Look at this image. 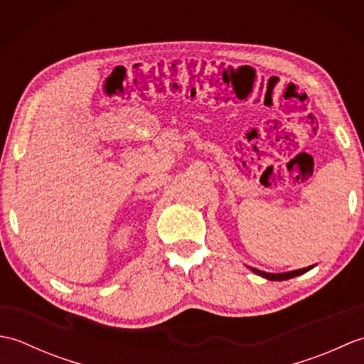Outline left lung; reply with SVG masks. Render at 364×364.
I'll list each match as a JSON object with an SVG mask.
<instances>
[{
	"label": "left lung",
	"mask_w": 364,
	"mask_h": 364,
	"mask_svg": "<svg viewBox=\"0 0 364 364\" xmlns=\"http://www.w3.org/2000/svg\"><path fill=\"white\" fill-rule=\"evenodd\" d=\"M255 274H258L261 277L267 278V280H272V282H282V280H288V278H292V277H297V275H301L308 272V270L311 269L310 267H304V269H297V270H291V272H284V274H267V272H262V270H258V269H253L250 267Z\"/></svg>",
	"instance_id": "1"
}]
</instances>
